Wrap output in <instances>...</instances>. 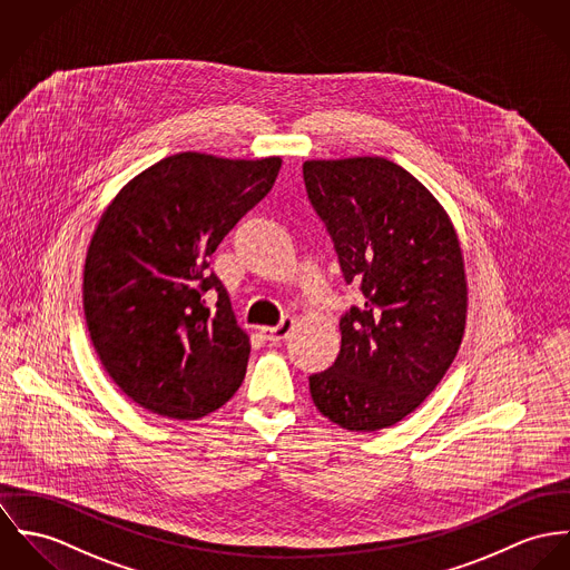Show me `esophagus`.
Segmentation results:
<instances>
[{
	"label": "esophagus",
	"mask_w": 570,
	"mask_h": 570,
	"mask_svg": "<svg viewBox=\"0 0 570 570\" xmlns=\"http://www.w3.org/2000/svg\"><path fill=\"white\" fill-rule=\"evenodd\" d=\"M293 325H295V321L291 316H284L275 327H262V332L268 341L275 343V341H284L293 332Z\"/></svg>",
	"instance_id": "esophagus-1"
}]
</instances>
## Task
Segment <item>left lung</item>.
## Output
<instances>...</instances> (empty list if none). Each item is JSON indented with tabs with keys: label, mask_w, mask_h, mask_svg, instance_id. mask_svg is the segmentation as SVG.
<instances>
[{
	"label": "left lung",
	"mask_w": 570,
	"mask_h": 570,
	"mask_svg": "<svg viewBox=\"0 0 570 570\" xmlns=\"http://www.w3.org/2000/svg\"><path fill=\"white\" fill-rule=\"evenodd\" d=\"M304 184L347 284L341 352L311 376L316 409L372 433L413 413L454 361L468 308L463 255L438 198L384 157L306 161Z\"/></svg>",
	"instance_id": "8db88e82"
}]
</instances>
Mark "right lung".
<instances>
[{"instance_id": "add662e5", "label": "right lung", "mask_w": 570, "mask_h": 570, "mask_svg": "<svg viewBox=\"0 0 570 570\" xmlns=\"http://www.w3.org/2000/svg\"><path fill=\"white\" fill-rule=\"evenodd\" d=\"M279 157H166L105 209L85 259L91 343L132 402L173 420L220 409L243 384L249 336L209 257L273 188ZM217 293V313L204 293Z\"/></svg>"}]
</instances>
